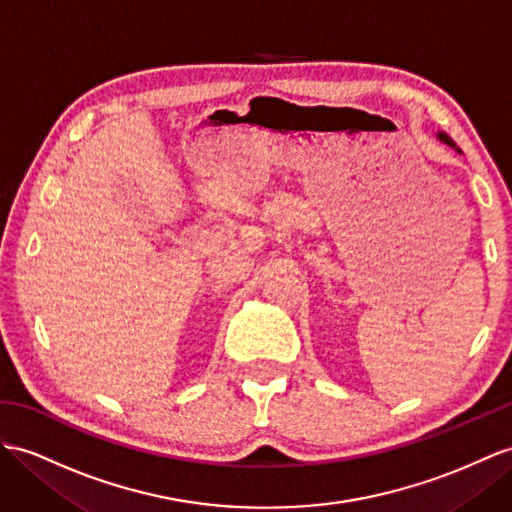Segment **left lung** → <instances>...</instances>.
<instances>
[{"label":"left lung","mask_w":512,"mask_h":512,"mask_svg":"<svg viewBox=\"0 0 512 512\" xmlns=\"http://www.w3.org/2000/svg\"><path fill=\"white\" fill-rule=\"evenodd\" d=\"M439 140H443V142H448L450 144V147H456V144L448 138V136H445V134H439Z\"/></svg>","instance_id":"left-lung-1"}]
</instances>
